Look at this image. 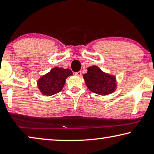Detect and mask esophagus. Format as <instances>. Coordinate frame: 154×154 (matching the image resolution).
Masks as SVG:
<instances>
[{
	"label": "esophagus",
	"instance_id": "obj_1",
	"mask_svg": "<svg viewBox=\"0 0 154 154\" xmlns=\"http://www.w3.org/2000/svg\"><path fill=\"white\" fill-rule=\"evenodd\" d=\"M75 75H79V76H80V75H81V72L79 71V72H75Z\"/></svg>",
	"mask_w": 154,
	"mask_h": 154
}]
</instances>
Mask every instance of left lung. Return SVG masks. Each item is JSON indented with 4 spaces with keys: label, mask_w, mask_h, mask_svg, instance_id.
Returning a JSON list of instances; mask_svg holds the SVG:
<instances>
[{
    "label": "left lung",
    "mask_w": 154,
    "mask_h": 154,
    "mask_svg": "<svg viewBox=\"0 0 154 154\" xmlns=\"http://www.w3.org/2000/svg\"><path fill=\"white\" fill-rule=\"evenodd\" d=\"M85 84L91 92L100 95H107L116 89V79L102 71L96 66L87 67V72L83 75Z\"/></svg>",
    "instance_id": "obj_1"
}]
</instances>
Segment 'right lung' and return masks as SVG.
<instances>
[{
  "label": "right lung",
  "instance_id": "right-lung-1",
  "mask_svg": "<svg viewBox=\"0 0 154 154\" xmlns=\"http://www.w3.org/2000/svg\"><path fill=\"white\" fill-rule=\"evenodd\" d=\"M73 73L69 69L53 67L47 74L42 75L37 81L38 89L43 95L51 96L62 90L66 79Z\"/></svg>",
  "mask_w": 154,
  "mask_h": 154
}]
</instances>
